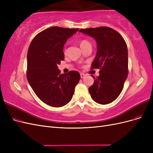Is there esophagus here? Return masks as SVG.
Returning a JSON list of instances; mask_svg holds the SVG:
<instances>
[{"label":"esophagus","instance_id":"34e87169","mask_svg":"<svg viewBox=\"0 0 153 153\" xmlns=\"http://www.w3.org/2000/svg\"><path fill=\"white\" fill-rule=\"evenodd\" d=\"M85 76V74H84V73H80V77H81L82 78H84Z\"/></svg>","mask_w":153,"mask_h":153}]
</instances>
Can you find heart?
Listing matches in <instances>:
<instances>
[{
    "instance_id": "heart-1",
    "label": "heart",
    "mask_w": 153,
    "mask_h": 153,
    "mask_svg": "<svg viewBox=\"0 0 153 153\" xmlns=\"http://www.w3.org/2000/svg\"><path fill=\"white\" fill-rule=\"evenodd\" d=\"M90 44V43L89 42V41L85 40V39H82L80 41V47H83V46H85L86 45H89ZM66 52V49H64V52Z\"/></svg>"
}]
</instances>
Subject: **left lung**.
<instances>
[{"instance_id":"8db88e82","label":"left lung","mask_w":153,"mask_h":153,"mask_svg":"<svg viewBox=\"0 0 153 153\" xmlns=\"http://www.w3.org/2000/svg\"><path fill=\"white\" fill-rule=\"evenodd\" d=\"M80 32L94 38L97 43L96 57L91 69H100V75L89 88L96 103H112L121 94L128 74V48L118 32L107 27L80 29Z\"/></svg>"}]
</instances>
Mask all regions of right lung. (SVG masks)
Instances as JSON below:
<instances>
[{
  "label": "right lung",
  "mask_w": 153,
  "mask_h": 153,
  "mask_svg": "<svg viewBox=\"0 0 153 153\" xmlns=\"http://www.w3.org/2000/svg\"><path fill=\"white\" fill-rule=\"evenodd\" d=\"M78 30L50 27L37 34L29 47L27 80L36 96L53 107H61L71 101L80 79L78 71L61 74L57 67L64 59V44Z\"/></svg>",
  "instance_id": "add662e5"
}]
</instances>
